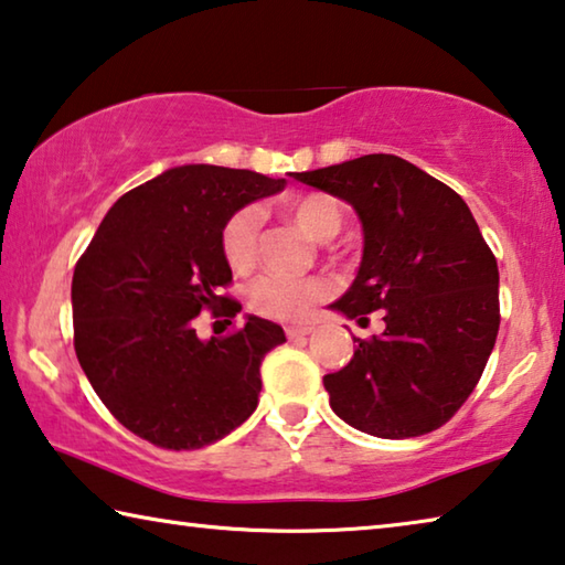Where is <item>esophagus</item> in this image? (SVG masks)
Listing matches in <instances>:
<instances>
[{
  "mask_svg": "<svg viewBox=\"0 0 565 565\" xmlns=\"http://www.w3.org/2000/svg\"><path fill=\"white\" fill-rule=\"evenodd\" d=\"M312 332L310 326H288L285 328V335H288V340H298V338H308Z\"/></svg>",
  "mask_w": 565,
  "mask_h": 565,
  "instance_id": "1",
  "label": "esophagus"
}]
</instances>
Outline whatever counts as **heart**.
Here are the masks:
<instances>
[{
  "label": "heart",
  "mask_w": 565,
  "mask_h": 565,
  "mask_svg": "<svg viewBox=\"0 0 565 565\" xmlns=\"http://www.w3.org/2000/svg\"><path fill=\"white\" fill-rule=\"evenodd\" d=\"M290 215L298 225L316 239H330L340 230V207L326 195L295 198ZM263 230V210L257 205L237 207L220 227V249L225 263L235 273H249L257 263V239ZM332 282L326 275L290 277V275H263L247 288V302L257 316L270 320H302L318 300L328 298Z\"/></svg>",
  "instance_id": "heart-1"
}]
</instances>
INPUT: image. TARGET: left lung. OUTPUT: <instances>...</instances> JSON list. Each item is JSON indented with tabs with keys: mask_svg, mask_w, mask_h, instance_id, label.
Instances as JSON below:
<instances>
[{
	"mask_svg": "<svg viewBox=\"0 0 565 565\" xmlns=\"http://www.w3.org/2000/svg\"><path fill=\"white\" fill-rule=\"evenodd\" d=\"M348 200L363 222L358 277L332 308L383 335L355 340L350 363L322 377L330 405L377 438L438 430L473 393L501 326L498 263L456 190L395 154H363L295 172Z\"/></svg>",
	"mask_w": 565,
	"mask_h": 565,
	"instance_id": "8db88e82",
	"label": "left lung"
}]
</instances>
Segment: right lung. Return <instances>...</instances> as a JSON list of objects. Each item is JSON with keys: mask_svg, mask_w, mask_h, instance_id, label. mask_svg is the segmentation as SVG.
I'll list each match as a JSON object with an SVG mask.
<instances>
[{"mask_svg": "<svg viewBox=\"0 0 565 565\" xmlns=\"http://www.w3.org/2000/svg\"><path fill=\"white\" fill-rule=\"evenodd\" d=\"M285 180L184 164L125 192L74 265V353L107 411L164 450L225 438L257 408L260 365L285 343L280 326L247 318L200 340L195 318L243 310L220 249L227 215L275 195Z\"/></svg>", "mask_w": 565, "mask_h": 565, "instance_id": "right-lung-1", "label": "right lung"}]
</instances>
